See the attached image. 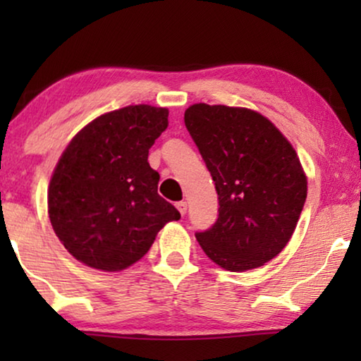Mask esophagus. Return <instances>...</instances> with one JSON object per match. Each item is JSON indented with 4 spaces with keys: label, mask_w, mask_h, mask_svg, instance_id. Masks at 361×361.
<instances>
[{
    "label": "esophagus",
    "mask_w": 361,
    "mask_h": 361,
    "mask_svg": "<svg viewBox=\"0 0 361 361\" xmlns=\"http://www.w3.org/2000/svg\"><path fill=\"white\" fill-rule=\"evenodd\" d=\"M176 207H177V210L180 212V215H185V212H187V202H184V200L177 202Z\"/></svg>",
    "instance_id": "1"
}]
</instances>
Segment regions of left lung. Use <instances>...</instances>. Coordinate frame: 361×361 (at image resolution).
<instances>
[{"mask_svg": "<svg viewBox=\"0 0 361 361\" xmlns=\"http://www.w3.org/2000/svg\"><path fill=\"white\" fill-rule=\"evenodd\" d=\"M219 194V219L197 231L209 258L228 271L259 268L293 236L307 179L290 142L248 108L195 103L184 115Z\"/></svg>", "mask_w": 361, "mask_h": 361, "instance_id": "obj_1", "label": "left lung"}]
</instances>
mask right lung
<instances>
[{"label": "right lung", "instance_id": "obj_1", "mask_svg": "<svg viewBox=\"0 0 361 361\" xmlns=\"http://www.w3.org/2000/svg\"><path fill=\"white\" fill-rule=\"evenodd\" d=\"M169 111L131 105L98 116L62 152L47 190L52 228L73 258L121 271L154 243L180 214L157 194L159 174L147 162Z\"/></svg>", "mask_w": 361, "mask_h": 361}]
</instances>
